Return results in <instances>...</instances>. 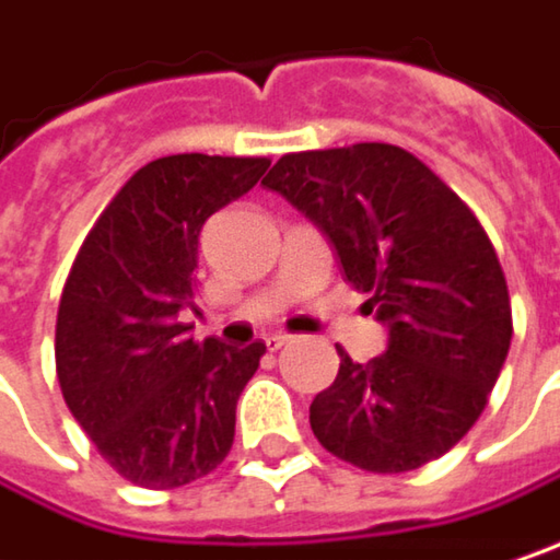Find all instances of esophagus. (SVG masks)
I'll list each match as a JSON object with an SVG mask.
<instances>
[{"instance_id":"1","label":"esophagus","mask_w":560,"mask_h":560,"mask_svg":"<svg viewBox=\"0 0 560 560\" xmlns=\"http://www.w3.org/2000/svg\"><path fill=\"white\" fill-rule=\"evenodd\" d=\"M291 339H294V336H288V332H272V336H269V339H266V346L272 348V351H279V348L288 346V342H291Z\"/></svg>"}]
</instances>
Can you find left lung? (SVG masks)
I'll return each mask as SVG.
<instances>
[{"instance_id":"1","label":"left lung","mask_w":560,"mask_h":560,"mask_svg":"<svg viewBox=\"0 0 560 560\" xmlns=\"http://www.w3.org/2000/svg\"><path fill=\"white\" fill-rule=\"evenodd\" d=\"M262 186L323 228L389 326L368 364L339 348V377L311 406L316 441L380 476L444 456L488 406L513 336L508 279L476 212L386 142L281 154Z\"/></svg>"}]
</instances>
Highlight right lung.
I'll list each match as a JSON object with an SVG mask.
<instances>
[{"label": "right lung", "instance_id": "obj_1", "mask_svg": "<svg viewBox=\"0 0 560 560\" xmlns=\"http://www.w3.org/2000/svg\"><path fill=\"white\" fill-rule=\"evenodd\" d=\"M269 158L171 154L136 171L88 231L56 313V377L69 411L119 476L180 488L234 444L237 399L266 342H196L192 269L202 224L249 192Z\"/></svg>", "mask_w": 560, "mask_h": 560}]
</instances>
